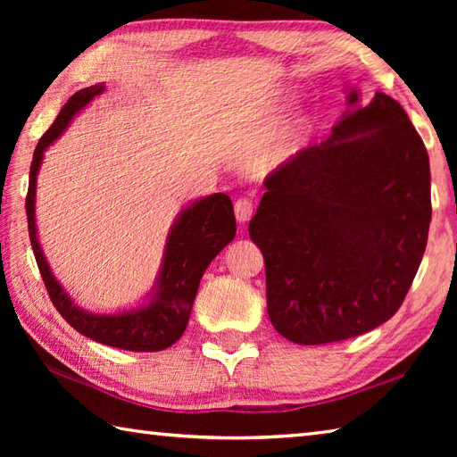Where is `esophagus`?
<instances>
[{"mask_svg": "<svg viewBox=\"0 0 457 457\" xmlns=\"http://www.w3.org/2000/svg\"><path fill=\"white\" fill-rule=\"evenodd\" d=\"M253 202H251L249 198H239L236 202V220L239 223H247L251 220V216H253Z\"/></svg>", "mask_w": 457, "mask_h": 457, "instance_id": "34e87169", "label": "esophagus"}]
</instances>
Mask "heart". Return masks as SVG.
Instances as JSON below:
<instances>
[{"label": "heart", "mask_w": 457, "mask_h": 457, "mask_svg": "<svg viewBox=\"0 0 457 457\" xmlns=\"http://www.w3.org/2000/svg\"><path fill=\"white\" fill-rule=\"evenodd\" d=\"M280 108H283L280 100L270 104L259 118L253 120L249 128L244 129L245 137H255V135H261L273 128L278 120ZM310 133H312V128H310V121L303 118V115H296V118H290L285 123H280L251 153V169L259 174H273L287 169L306 147Z\"/></svg>", "instance_id": "b5f03b06"}]
</instances>
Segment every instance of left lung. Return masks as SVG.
<instances>
[{
  "label": "left lung",
  "mask_w": 457,
  "mask_h": 457,
  "mask_svg": "<svg viewBox=\"0 0 457 457\" xmlns=\"http://www.w3.org/2000/svg\"><path fill=\"white\" fill-rule=\"evenodd\" d=\"M326 141L269 174L249 236L265 259L267 312L300 345L361 336L409 293L428 241L430 162L403 105L377 92Z\"/></svg>",
  "instance_id": "left-lung-1"
}]
</instances>
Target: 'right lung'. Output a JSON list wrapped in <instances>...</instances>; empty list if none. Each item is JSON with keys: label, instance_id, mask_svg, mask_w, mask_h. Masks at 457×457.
Segmentation results:
<instances>
[{"label": "right lung", "instance_id": "obj_1", "mask_svg": "<svg viewBox=\"0 0 457 457\" xmlns=\"http://www.w3.org/2000/svg\"><path fill=\"white\" fill-rule=\"evenodd\" d=\"M105 84H94L68 98L54 123L38 141L29 172V192L25 200L29 237L46 293L58 312L76 332L112 347L128 352H161L170 347L187 329L204 270L220 251L236 237L234 204L228 194H210L190 202L174 218L164 244L159 273L145 303L123 312L96 314L74 304L62 285L53 275V269L43 253L37 234L35 200L37 177L41 170L45 151L61 137L71 121L94 98L104 94Z\"/></svg>", "mask_w": 457, "mask_h": 457}]
</instances>
